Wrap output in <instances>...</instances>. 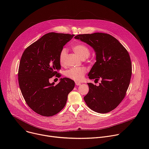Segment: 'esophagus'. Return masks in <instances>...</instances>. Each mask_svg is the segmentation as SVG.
Wrapping results in <instances>:
<instances>
[{
    "label": "esophagus",
    "mask_w": 149,
    "mask_h": 149,
    "mask_svg": "<svg viewBox=\"0 0 149 149\" xmlns=\"http://www.w3.org/2000/svg\"><path fill=\"white\" fill-rule=\"evenodd\" d=\"M81 83H80V82H79L78 81H75V85H76V86H81Z\"/></svg>",
    "instance_id": "obj_1"
}]
</instances>
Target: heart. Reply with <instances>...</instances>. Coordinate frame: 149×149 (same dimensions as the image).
<instances>
[{
  "label": "heart",
  "mask_w": 149,
  "mask_h": 149,
  "mask_svg": "<svg viewBox=\"0 0 149 149\" xmlns=\"http://www.w3.org/2000/svg\"><path fill=\"white\" fill-rule=\"evenodd\" d=\"M73 51L77 53L82 59L87 58L90 55V49L86 45L78 43L72 45ZM67 55V50L65 48H63L59 54V61L61 65L65 63ZM87 70L84 67L71 68L65 72V76L75 81H81L86 74Z\"/></svg>",
  "instance_id": "obj_1"
}]
</instances>
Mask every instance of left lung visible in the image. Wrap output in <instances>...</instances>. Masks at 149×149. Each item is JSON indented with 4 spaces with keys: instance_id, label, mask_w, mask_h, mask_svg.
<instances>
[{
    "instance_id": "8db88e82",
    "label": "left lung",
    "mask_w": 149,
    "mask_h": 149,
    "mask_svg": "<svg viewBox=\"0 0 149 149\" xmlns=\"http://www.w3.org/2000/svg\"><path fill=\"white\" fill-rule=\"evenodd\" d=\"M74 38L94 48L97 61L88 76L95 81L100 79L101 82L99 86L88 83L89 92L84 97V101L89 108L97 113H109L120 104L129 88L132 74L129 54L110 34H81Z\"/></svg>"
}]
</instances>
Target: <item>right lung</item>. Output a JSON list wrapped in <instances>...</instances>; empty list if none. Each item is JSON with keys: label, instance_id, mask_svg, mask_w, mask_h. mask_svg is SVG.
Returning <instances> with one entry per match:
<instances>
[{"label": "right lung", "instance_id": "add662e5", "mask_svg": "<svg viewBox=\"0 0 149 149\" xmlns=\"http://www.w3.org/2000/svg\"><path fill=\"white\" fill-rule=\"evenodd\" d=\"M74 35L50 32L26 48L21 57L18 81L22 94L29 107L39 115L52 116L65 107L68 94L74 89L72 79L61 78L54 86L49 79L59 77V54Z\"/></svg>", "mask_w": 149, "mask_h": 149}]
</instances>
